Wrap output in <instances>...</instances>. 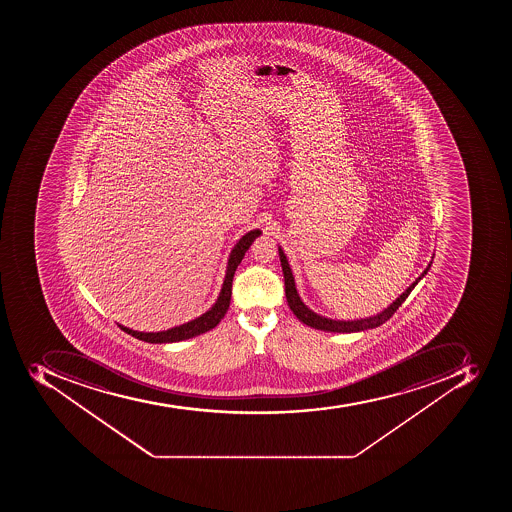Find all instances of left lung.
<instances>
[{"label":"left lung","mask_w":512,"mask_h":512,"mask_svg":"<svg viewBox=\"0 0 512 512\" xmlns=\"http://www.w3.org/2000/svg\"><path fill=\"white\" fill-rule=\"evenodd\" d=\"M278 256H280V262H282L283 277H285V294L288 306L293 310V314L301 320L304 325L315 328V330L330 331V333H357V331L371 330L376 326L383 325L389 318L397 312L402 302L408 298V294L413 291L419 280L427 274V270L431 269L432 261L427 264L423 274L416 278L415 282L408 286L407 290L400 294L399 298L392 302L391 306L386 307L383 312L379 314L371 315V317L357 318V320H333V318L323 317V315L317 314L314 310L302 302L301 296H299L298 290H296V283H294L293 272H291L290 264L286 259L285 253H283L282 246H278ZM434 259V256H432Z\"/></svg>","instance_id":"left-lung-1"}]
</instances>
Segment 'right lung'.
I'll return each instance as SVG.
<instances>
[{
    "label": "right lung",
    "instance_id": "add662e5",
    "mask_svg": "<svg viewBox=\"0 0 512 512\" xmlns=\"http://www.w3.org/2000/svg\"><path fill=\"white\" fill-rule=\"evenodd\" d=\"M261 234L262 232L259 229L250 230L232 248L229 254V261H227L226 277H224V283H222L221 293H219L218 299H216L213 306L206 310L205 314L190 320V322L169 328V330L158 331V333H144V331L131 330V328H126V326L120 325V323H118V326L125 333L134 336V338L152 344L179 343V341H184V339L195 338L198 334L213 330L214 326L221 322L224 315H226L227 309H229L235 270H237L238 264L242 262L243 256H245L246 251L250 248L251 243Z\"/></svg>",
    "mask_w": 512,
    "mask_h": 512
}]
</instances>
